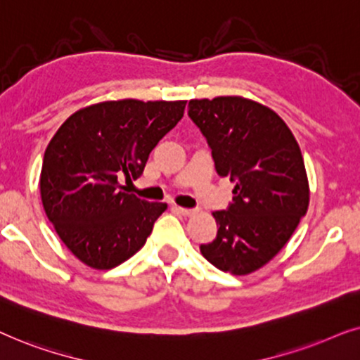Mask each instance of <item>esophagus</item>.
<instances>
[{"label": "esophagus", "instance_id": "34e87169", "mask_svg": "<svg viewBox=\"0 0 360 360\" xmlns=\"http://www.w3.org/2000/svg\"><path fill=\"white\" fill-rule=\"evenodd\" d=\"M177 212H179L181 215H184V217H189V215H194L198 210L195 209H186V207H176Z\"/></svg>", "mask_w": 360, "mask_h": 360}]
</instances>
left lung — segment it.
Listing matches in <instances>:
<instances>
[{
    "instance_id": "obj_1",
    "label": "left lung",
    "mask_w": 360,
    "mask_h": 360,
    "mask_svg": "<svg viewBox=\"0 0 360 360\" xmlns=\"http://www.w3.org/2000/svg\"><path fill=\"white\" fill-rule=\"evenodd\" d=\"M188 108L217 174L236 183L227 210L212 214L217 236L200 253L219 270L248 275L286 245L308 210L303 155L283 120L253 100H191Z\"/></svg>"
}]
</instances>
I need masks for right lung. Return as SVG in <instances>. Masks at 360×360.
<instances>
[{
  "mask_svg": "<svg viewBox=\"0 0 360 360\" xmlns=\"http://www.w3.org/2000/svg\"><path fill=\"white\" fill-rule=\"evenodd\" d=\"M184 108V100L95 103L70 115L52 136L42 160V205L60 240L85 265L110 270L145 245L167 205L127 194L118 179L141 176Z\"/></svg>",
  "mask_w": 360,
  "mask_h": 360,
  "instance_id": "add662e5",
  "label": "right lung"
}]
</instances>
